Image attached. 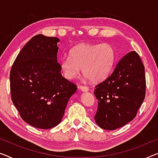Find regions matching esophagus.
Here are the masks:
<instances>
[{"mask_svg": "<svg viewBox=\"0 0 158 158\" xmlns=\"http://www.w3.org/2000/svg\"><path fill=\"white\" fill-rule=\"evenodd\" d=\"M79 89L81 91H83V92H86L89 90V89L87 86H79Z\"/></svg>", "mask_w": 158, "mask_h": 158, "instance_id": "34e87169", "label": "esophagus"}]
</instances>
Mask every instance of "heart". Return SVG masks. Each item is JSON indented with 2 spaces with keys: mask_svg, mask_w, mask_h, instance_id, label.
<instances>
[{
  "mask_svg": "<svg viewBox=\"0 0 158 158\" xmlns=\"http://www.w3.org/2000/svg\"><path fill=\"white\" fill-rule=\"evenodd\" d=\"M69 55V57L62 58L59 62L64 77L68 79L76 78L81 69L85 78L94 82L102 81L109 75L116 56L114 49L107 43L79 44Z\"/></svg>",
  "mask_w": 158,
  "mask_h": 158,
  "instance_id": "heart-1",
  "label": "heart"
}]
</instances>
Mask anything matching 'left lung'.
<instances>
[{"instance_id":"obj_1","label":"left lung","mask_w":158,"mask_h":158,"mask_svg":"<svg viewBox=\"0 0 158 158\" xmlns=\"http://www.w3.org/2000/svg\"><path fill=\"white\" fill-rule=\"evenodd\" d=\"M145 67L132 51L119 61L111 74L95 86L96 123L105 130L121 128L135 117L145 96Z\"/></svg>"}]
</instances>
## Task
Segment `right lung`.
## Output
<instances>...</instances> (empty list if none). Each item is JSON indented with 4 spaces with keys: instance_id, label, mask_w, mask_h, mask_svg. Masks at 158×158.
Here are the masks:
<instances>
[{
    "instance_id": "add662e5",
    "label": "right lung",
    "mask_w": 158,
    "mask_h": 158,
    "mask_svg": "<svg viewBox=\"0 0 158 158\" xmlns=\"http://www.w3.org/2000/svg\"><path fill=\"white\" fill-rule=\"evenodd\" d=\"M60 39L37 35L21 49L10 74L11 98L23 121L49 129L62 121L77 86L61 74Z\"/></svg>"
}]
</instances>
